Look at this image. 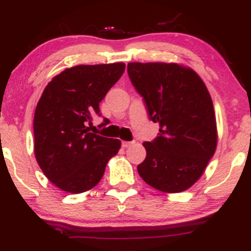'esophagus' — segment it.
I'll use <instances>...</instances> for the list:
<instances>
[{"label":"esophagus","instance_id":"esophagus-1","mask_svg":"<svg viewBox=\"0 0 251 251\" xmlns=\"http://www.w3.org/2000/svg\"><path fill=\"white\" fill-rule=\"evenodd\" d=\"M133 143L134 142H122V146L124 149H126V148H128V146H131Z\"/></svg>","mask_w":251,"mask_h":251}]
</instances>
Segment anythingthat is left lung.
<instances>
[{"label":"left lung","mask_w":251,"mask_h":251,"mask_svg":"<svg viewBox=\"0 0 251 251\" xmlns=\"http://www.w3.org/2000/svg\"><path fill=\"white\" fill-rule=\"evenodd\" d=\"M127 73L159 133L143 144L138 174L163 192H181L203 175L215 153L217 129L211 97L198 74L177 63L131 62Z\"/></svg>","instance_id":"8db88e82"}]
</instances>
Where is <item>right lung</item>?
<instances>
[{
    "mask_svg": "<svg viewBox=\"0 0 251 251\" xmlns=\"http://www.w3.org/2000/svg\"><path fill=\"white\" fill-rule=\"evenodd\" d=\"M124 71L123 62L75 66L43 91L34 114V151L46 177L63 191L94 188L119 151V139L92 133L88 125L94 114L101 116L99 102Z\"/></svg>",
    "mask_w": 251,
    "mask_h": 251,
    "instance_id": "right-lung-1",
    "label": "right lung"
}]
</instances>
